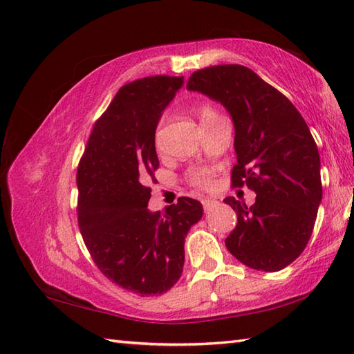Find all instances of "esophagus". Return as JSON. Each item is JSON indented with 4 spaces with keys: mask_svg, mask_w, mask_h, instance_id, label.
Returning <instances> with one entry per match:
<instances>
[{
    "mask_svg": "<svg viewBox=\"0 0 354 354\" xmlns=\"http://www.w3.org/2000/svg\"><path fill=\"white\" fill-rule=\"evenodd\" d=\"M217 202L216 201H212V199H204L202 201V205H204V209L205 212H209V209L216 207Z\"/></svg>",
    "mask_w": 354,
    "mask_h": 354,
    "instance_id": "34e87169",
    "label": "esophagus"
}]
</instances>
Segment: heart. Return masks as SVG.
Returning a JSON list of instances; mask_svg holds the SVG:
<instances>
[{"label": "heart", "instance_id": "heart-1", "mask_svg": "<svg viewBox=\"0 0 354 354\" xmlns=\"http://www.w3.org/2000/svg\"><path fill=\"white\" fill-rule=\"evenodd\" d=\"M199 115H201V122H202V124H204V127H207L209 123L214 122L216 118L221 117L213 108H209V106L201 108ZM192 176H193V181L202 187H208L209 183H212V175H209L208 170H196V171H193Z\"/></svg>", "mask_w": 354, "mask_h": 354}]
</instances>
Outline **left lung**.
<instances>
[{"label":"left lung","mask_w":354,"mask_h":354,"mask_svg":"<svg viewBox=\"0 0 354 354\" xmlns=\"http://www.w3.org/2000/svg\"><path fill=\"white\" fill-rule=\"evenodd\" d=\"M187 89L228 111L237 156L232 184L257 194L250 208L223 199L237 214L225 240L228 251L265 272L290 265L309 242L322 201L319 152L309 126L288 97L243 65L199 70Z\"/></svg>","instance_id":"obj_1"}]
</instances>
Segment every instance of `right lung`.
Masks as SVG:
<instances>
[{
  "label": "right lung",
  "mask_w": 354,
  "mask_h": 354,
  "mask_svg": "<svg viewBox=\"0 0 354 354\" xmlns=\"http://www.w3.org/2000/svg\"><path fill=\"white\" fill-rule=\"evenodd\" d=\"M184 77L152 76L124 85L95 123L77 169L79 227L104 277L140 297L176 284L190 228L202 204L179 198L164 213L147 204L160 165L155 131Z\"/></svg>",
  "instance_id": "1"
}]
</instances>
